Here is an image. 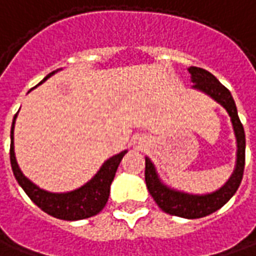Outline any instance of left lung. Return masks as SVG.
I'll return each mask as SVG.
<instances>
[{"mask_svg": "<svg viewBox=\"0 0 256 256\" xmlns=\"http://www.w3.org/2000/svg\"><path fill=\"white\" fill-rule=\"evenodd\" d=\"M191 74V82L194 83V88L204 91L212 97L216 102H219L228 110V116L233 123L234 134L237 140V164L232 178L222 188L212 194L205 196H194L182 191L172 190L159 180L155 172V166L151 159L146 158V183L150 194L152 196L155 202L164 212L169 215L180 216L186 219H198L204 218L220 209L228 200L236 194L240 187L242 174H244V165H246V133L237 114L236 102L230 94V91L222 84L208 70L202 68L191 66L188 68Z\"/></svg>", "mask_w": 256, "mask_h": 256, "instance_id": "left-lung-1", "label": "left lung"}]
</instances>
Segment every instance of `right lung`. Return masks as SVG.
<instances>
[{
  "label": "right lung",
  "mask_w": 256,
  "mask_h": 256,
  "mask_svg": "<svg viewBox=\"0 0 256 256\" xmlns=\"http://www.w3.org/2000/svg\"><path fill=\"white\" fill-rule=\"evenodd\" d=\"M54 73L55 72L50 73L42 82H46L50 76H52ZM16 116L14 118L12 128H10V166H12V172L15 174L18 183L20 184V187L28 194V198L46 214L54 216L56 219H62V220H80V219H87V218L100 214L108 202L112 180L115 178L118 166L128 151H123V152L108 159L101 166L97 174L91 178L88 183L78 190L70 191V192H62V194L48 192L46 190H41L40 187L32 183L18 166L15 151H14V128H15Z\"/></svg>",
  "instance_id": "add662e5"
}]
</instances>
